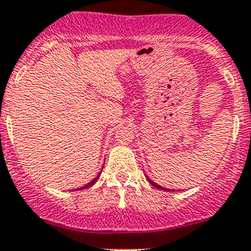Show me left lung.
I'll list each match as a JSON object with an SVG mask.
<instances>
[{"mask_svg":"<svg viewBox=\"0 0 251 251\" xmlns=\"http://www.w3.org/2000/svg\"><path fill=\"white\" fill-rule=\"evenodd\" d=\"M145 177L148 178V181H149V182H151V186L157 187V189H159V190H165V191H174V190H171V189H166V187H162L161 185H157V184H155V182H154V181H151V178L148 177V176H145Z\"/></svg>","mask_w":251,"mask_h":251,"instance_id":"obj_1","label":"left lung"}]
</instances>
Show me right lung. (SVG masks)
Instances as JSON below:
<instances>
[{"label": "right lung", "mask_w": 251, "mask_h": 251, "mask_svg": "<svg viewBox=\"0 0 251 251\" xmlns=\"http://www.w3.org/2000/svg\"><path fill=\"white\" fill-rule=\"evenodd\" d=\"M100 172H102V171H100ZM100 175H98V176H97L96 178H93V180L90 181V182H88V184H86V185H84V186L79 187V190H83V189H86V187H89V186H92V185H93V184H96V181L98 180V178H100Z\"/></svg>", "instance_id": "add662e5"}]
</instances>
